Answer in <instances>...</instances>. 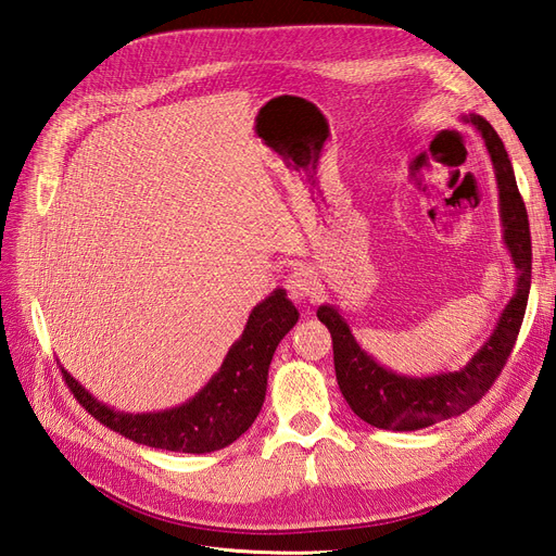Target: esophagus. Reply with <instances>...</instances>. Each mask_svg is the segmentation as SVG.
<instances>
[{"label":"esophagus","mask_w":556,"mask_h":556,"mask_svg":"<svg viewBox=\"0 0 556 556\" xmlns=\"http://www.w3.org/2000/svg\"><path fill=\"white\" fill-rule=\"evenodd\" d=\"M317 276L308 266H296L288 276V292L292 299H311L317 292Z\"/></svg>","instance_id":"34e87169"}]
</instances>
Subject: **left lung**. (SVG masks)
<instances>
[{"instance_id":"obj_1","label":"left lung","mask_w":556,"mask_h":556,"mask_svg":"<svg viewBox=\"0 0 556 556\" xmlns=\"http://www.w3.org/2000/svg\"><path fill=\"white\" fill-rule=\"evenodd\" d=\"M462 121L480 131L494 164L503 243H506L519 274L515 294L503 308L490 339L464 368L425 378L403 376L378 364L362 350L339 311L329 304L319 306L317 317L331 333L336 380H339L348 406L364 422L378 429L417 431L466 413L498 378L517 341L521 319H525L531 288V233L525 201L517 190L510 157L494 127L476 113L464 115Z\"/></svg>"}]
</instances>
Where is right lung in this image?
<instances>
[{"label":"right lung","mask_w":556,"mask_h":556,"mask_svg":"<svg viewBox=\"0 0 556 556\" xmlns=\"http://www.w3.org/2000/svg\"><path fill=\"white\" fill-rule=\"evenodd\" d=\"M299 319L285 290H274L252 308L241 339L227 352L217 374L176 408L157 413H121L97 401L70 371L64 380L94 419L125 439L157 450L204 454L231 445L245 433L262 410L266 378L282 336Z\"/></svg>","instance_id":"add662e5"}]
</instances>
